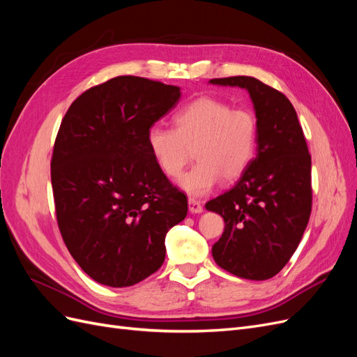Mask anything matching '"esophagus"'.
Returning <instances> with one entry per match:
<instances>
[{"mask_svg": "<svg viewBox=\"0 0 357 357\" xmlns=\"http://www.w3.org/2000/svg\"><path fill=\"white\" fill-rule=\"evenodd\" d=\"M189 211H190L192 214H199V213H202V211H204L202 204H201L199 201H197V199H189Z\"/></svg>", "mask_w": 357, "mask_h": 357, "instance_id": "obj_1", "label": "esophagus"}]
</instances>
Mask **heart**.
<instances>
[{
  "label": "heart",
  "mask_w": 357,
  "mask_h": 357,
  "mask_svg": "<svg viewBox=\"0 0 357 357\" xmlns=\"http://www.w3.org/2000/svg\"><path fill=\"white\" fill-rule=\"evenodd\" d=\"M176 129L155 125L147 146L167 177H178L195 150L198 164L178 180L190 197H204L225 180L238 178L252 164L257 147L256 116L248 109L204 96L174 116Z\"/></svg>",
  "instance_id": "b5f03b06"
}]
</instances>
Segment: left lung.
Masks as SVG:
<instances>
[{"label":"left lung","mask_w":357,"mask_h":357,"mask_svg":"<svg viewBox=\"0 0 357 357\" xmlns=\"http://www.w3.org/2000/svg\"><path fill=\"white\" fill-rule=\"evenodd\" d=\"M245 89L257 122L256 158L235 186L205 204L225 231L211 248L215 264L245 280L278 274L299 245L311 213V156L294 105L255 77L213 79Z\"/></svg>","instance_id":"8db88e82"}]
</instances>
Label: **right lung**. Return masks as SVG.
<instances>
[{
    "label": "right lung",
    "mask_w": 357,
    "mask_h": 357,
    "mask_svg": "<svg viewBox=\"0 0 357 357\" xmlns=\"http://www.w3.org/2000/svg\"><path fill=\"white\" fill-rule=\"evenodd\" d=\"M180 96L178 86L119 75L83 92L62 119L50 164L56 219L96 283L128 287L156 273L167 232L186 218V195L147 146Z\"/></svg>",
    "instance_id": "obj_1"
}]
</instances>
